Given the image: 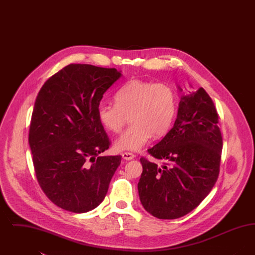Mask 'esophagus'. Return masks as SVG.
<instances>
[{
    "instance_id": "obj_1",
    "label": "esophagus",
    "mask_w": 255,
    "mask_h": 255,
    "mask_svg": "<svg viewBox=\"0 0 255 255\" xmlns=\"http://www.w3.org/2000/svg\"><path fill=\"white\" fill-rule=\"evenodd\" d=\"M135 156L133 155V153H129V152H125V153H123L122 154V158H124V159H126V160H131V159H133Z\"/></svg>"
}]
</instances>
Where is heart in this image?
Returning <instances> with one entry per match:
<instances>
[{
  "label": "heart",
  "mask_w": 255,
  "mask_h": 255,
  "mask_svg": "<svg viewBox=\"0 0 255 255\" xmlns=\"http://www.w3.org/2000/svg\"><path fill=\"white\" fill-rule=\"evenodd\" d=\"M116 103L100 102L97 119L111 132H120L127 116L132 124L116 140L121 151H139L154 136L168 132L177 109L174 90L166 84L146 82L138 79L128 81L117 92Z\"/></svg>",
  "instance_id": "b5f03b06"
}]
</instances>
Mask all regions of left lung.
Here are the masks:
<instances>
[{
    "label": "left lung",
    "instance_id": "left-lung-1",
    "mask_svg": "<svg viewBox=\"0 0 255 255\" xmlns=\"http://www.w3.org/2000/svg\"><path fill=\"white\" fill-rule=\"evenodd\" d=\"M214 103L203 88L181 97L173 128L148 150L163 164L140 158L137 189L147 212L158 219L180 218L209 194L218 179L223 148Z\"/></svg>",
    "mask_w": 255,
    "mask_h": 255
}]
</instances>
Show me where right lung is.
I'll return each instance as SVG.
<instances>
[{
    "label": "right lung",
    "mask_w": 255,
    "mask_h": 255,
    "mask_svg": "<svg viewBox=\"0 0 255 255\" xmlns=\"http://www.w3.org/2000/svg\"><path fill=\"white\" fill-rule=\"evenodd\" d=\"M122 72L71 64L49 78L35 100L28 143L37 181L61 208L85 213L104 200L122 156H98L110 140L97 106Z\"/></svg>",
    "instance_id": "add662e5"
}]
</instances>
